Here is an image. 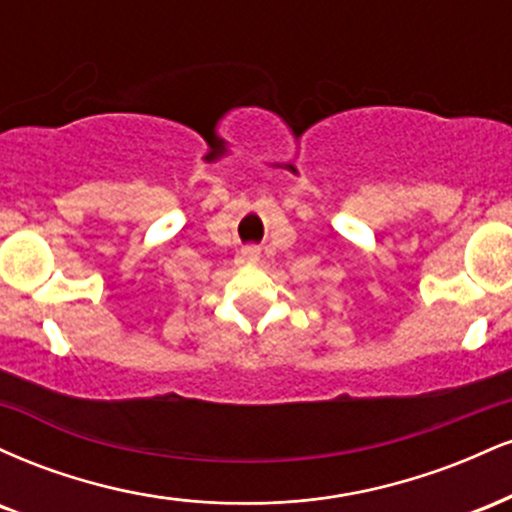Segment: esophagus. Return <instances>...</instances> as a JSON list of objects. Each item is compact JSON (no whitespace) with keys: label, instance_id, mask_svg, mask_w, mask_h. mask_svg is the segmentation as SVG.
I'll list each match as a JSON object with an SVG mask.
<instances>
[{"label":"esophagus","instance_id":"34e87169","mask_svg":"<svg viewBox=\"0 0 512 512\" xmlns=\"http://www.w3.org/2000/svg\"><path fill=\"white\" fill-rule=\"evenodd\" d=\"M257 257H260V250H257V248H245L243 250V260L245 262H257Z\"/></svg>","mask_w":512,"mask_h":512}]
</instances>
